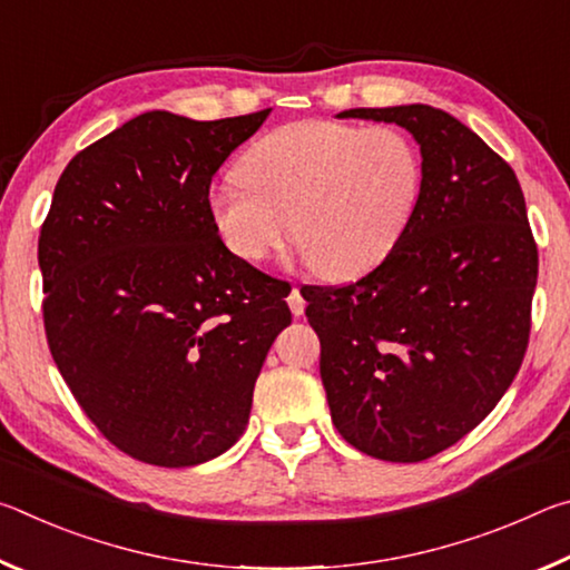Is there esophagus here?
I'll return each instance as SVG.
<instances>
[{
	"mask_svg": "<svg viewBox=\"0 0 570 570\" xmlns=\"http://www.w3.org/2000/svg\"><path fill=\"white\" fill-rule=\"evenodd\" d=\"M288 306H292V314L294 316H302L304 314L306 302H304V296H302V292H298L296 286L292 288V294H288Z\"/></svg>",
	"mask_w": 570,
	"mask_h": 570,
	"instance_id": "esophagus-1",
	"label": "esophagus"
}]
</instances>
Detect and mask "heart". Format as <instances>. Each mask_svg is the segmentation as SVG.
I'll return each instance as SVG.
<instances>
[{
  "mask_svg": "<svg viewBox=\"0 0 570 570\" xmlns=\"http://www.w3.org/2000/svg\"><path fill=\"white\" fill-rule=\"evenodd\" d=\"M424 160L394 125L298 120L258 138L236 180L210 190L208 214L230 254L264 262L292 236L332 282L382 264L420 206Z\"/></svg>",
  "mask_w": 570,
  "mask_h": 570,
  "instance_id": "1",
  "label": "heart"
}]
</instances>
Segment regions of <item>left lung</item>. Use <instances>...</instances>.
I'll return each instance as SVG.
<instances>
[{
  "instance_id": "left-lung-1",
  "label": "left lung",
  "mask_w": 570,
  "mask_h": 570,
  "mask_svg": "<svg viewBox=\"0 0 570 570\" xmlns=\"http://www.w3.org/2000/svg\"><path fill=\"white\" fill-rule=\"evenodd\" d=\"M420 142L424 186L384 262L344 286H302L340 435L364 455L420 462L493 412L523 364L538 246L513 168L430 105L354 108Z\"/></svg>"
}]
</instances>
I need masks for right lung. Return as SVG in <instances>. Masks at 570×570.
<instances>
[{"label": "right lung", "mask_w": 570, "mask_h": 570, "mask_svg": "<svg viewBox=\"0 0 570 570\" xmlns=\"http://www.w3.org/2000/svg\"><path fill=\"white\" fill-rule=\"evenodd\" d=\"M272 110L142 112L67 163L40 230L52 360L105 440L190 468L244 435L292 286L230 254L210 178Z\"/></svg>", "instance_id": "right-lung-1"}]
</instances>
